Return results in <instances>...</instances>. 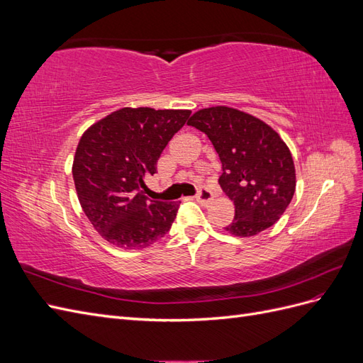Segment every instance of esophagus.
<instances>
[{"instance_id":"obj_1","label":"esophagus","mask_w":363,"mask_h":363,"mask_svg":"<svg viewBox=\"0 0 363 363\" xmlns=\"http://www.w3.org/2000/svg\"><path fill=\"white\" fill-rule=\"evenodd\" d=\"M196 201H199L200 204H203V206H207L208 203H211L212 200H213V194L208 191V189H206V188H201L200 191H199V194H196Z\"/></svg>"}]
</instances>
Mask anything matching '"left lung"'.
<instances>
[{
  "label": "left lung",
  "instance_id": "obj_1",
  "mask_svg": "<svg viewBox=\"0 0 363 363\" xmlns=\"http://www.w3.org/2000/svg\"><path fill=\"white\" fill-rule=\"evenodd\" d=\"M188 125L207 135L223 163L218 182L235 204L227 232L248 238L277 223L295 192L292 155L277 131L225 106L201 108Z\"/></svg>",
  "mask_w": 363,
  "mask_h": 363
}]
</instances>
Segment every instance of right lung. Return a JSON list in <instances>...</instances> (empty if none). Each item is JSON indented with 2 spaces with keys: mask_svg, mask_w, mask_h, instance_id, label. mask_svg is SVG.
<instances>
[{
  "mask_svg": "<svg viewBox=\"0 0 363 363\" xmlns=\"http://www.w3.org/2000/svg\"><path fill=\"white\" fill-rule=\"evenodd\" d=\"M191 111L124 107L87 128L75 150L72 177L83 212L107 242L145 248L169 232L180 201L148 200L144 179Z\"/></svg>",
  "mask_w": 363,
  "mask_h": 363,
  "instance_id": "obj_1",
  "label": "right lung"
}]
</instances>
